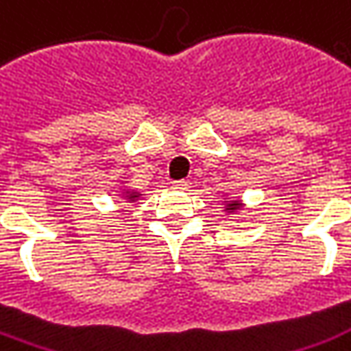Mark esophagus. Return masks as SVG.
Instances as JSON below:
<instances>
[{
	"label": "esophagus",
	"instance_id": "obj_1",
	"mask_svg": "<svg viewBox=\"0 0 351 351\" xmlns=\"http://www.w3.org/2000/svg\"><path fill=\"white\" fill-rule=\"evenodd\" d=\"M173 187H175V189H180V191H186L187 187H189V184H187L186 180H175L173 182Z\"/></svg>",
	"mask_w": 351,
	"mask_h": 351
}]
</instances>
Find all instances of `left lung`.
Returning a JSON list of instances; mask_svg holds the SVG:
<instances>
[{"label": "left lung", "mask_w": 351, "mask_h": 351, "mask_svg": "<svg viewBox=\"0 0 351 351\" xmlns=\"http://www.w3.org/2000/svg\"><path fill=\"white\" fill-rule=\"evenodd\" d=\"M240 208H242V200H239V198H224L226 213H237Z\"/></svg>", "instance_id": "1"}]
</instances>
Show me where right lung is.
Listing matches in <instances>:
<instances>
[{
    "label": "right lung",
    "mask_w": 351,
    "mask_h": 351,
    "mask_svg": "<svg viewBox=\"0 0 351 351\" xmlns=\"http://www.w3.org/2000/svg\"><path fill=\"white\" fill-rule=\"evenodd\" d=\"M140 197H142L140 191H134V189H121V198H125L127 202H136Z\"/></svg>",
    "instance_id": "1"
}]
</instances>
